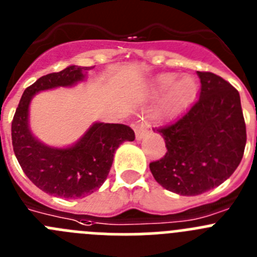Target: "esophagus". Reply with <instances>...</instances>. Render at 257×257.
<instances>
[{"instance_id":"34e87169","label":"esophagus","mask_w":257,"mask_h":257,"mask_svg":"<svg viewBox=\"0 0 257 257\" xmlns=\"http://www.w3.org/2000/svg\"><path fill=\"white\" fill-rule=\"evenodd\" d=\"M134 130H135L136 139L140 140V139H143L144 136L148 135V133H149V126H148L145 122L139 121L138 123H135V126H134Z\"/></svg>"}]
</instances>
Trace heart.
Returning a JSON list of instances; mask_svg holds the SVG:
<instances>
[{
  "label": "heart",
  "mask_w": 257,
  "mask_h": 257,
  "mask_svg": "<svg viewBox=\"0 0 257 257\" xmlns=\"http://www.w3.org/2000/svg\"><path fill=\"white\" fill-rule=\"evenodd\" d=\"M152 91L154 94L166 91L162 98L158 113L172 114L195 95L196 82L191 76H183L177 80L175 74H161L153 80Z\"/></svg>",
  "instance_id": "1"
}]
</instances>
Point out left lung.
Returning a JSON list of instances; mask_svg holds the SVG:
<instances>
[{
  "instance_id": "left-lung-1",
  "label": "left lung",
  "mask_w": 257,
  "mask_h": 257,
  "mask_svg": "<svg viewBox=\"0 0 257 257\" xmlns=\"http://www.w3.org/2000/svg\"><path fill=\"white\" fill-rule=\"evenodd\" d=\"M197 75L199 98L175 121L154 128L167 153L149 164L159 185L186 196L204 194L229 178L247 139L238 90L213 72Z\"/></svg>"
}]
</instances>
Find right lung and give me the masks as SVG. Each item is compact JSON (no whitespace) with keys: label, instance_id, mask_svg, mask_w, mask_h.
I'll list each match as a JSON object with an SVG mask.
<instances>
[{"label":"right lung","instance_id":"obj_1","mask_svg":"<svg viewBox=\"0 0 257 257\" xmlns=\"http://www.w3.org/2000/svg\"><path fill=\"white\" fill-rule=\"evenodd\" d=\"M88 70L90 67L69 66L39 77L25 89L11 123L14 153L27 177L42 191L65 199L85 197L98 190L107 180L117 148L135 140L133 128L121 123H94L74 147L66 149L47 147L32 135L28 113L33 95L74 85Z\"/></svg>","mask_w":257,"mask_h":257}]
</instances>
